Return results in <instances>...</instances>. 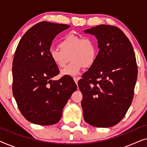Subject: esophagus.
Wrapping results in <instances>:
<instances>
[{
    "label": "esophagus",
    "mask_w": 147,
    "mask_h": 147,
    "mask_svg": "<svg viewBox=\"0 0 147 147\" xmlns=\"http://www.w3.org/2000/svg\"><path fill=\"white\" fill-rule=\"evenodd\" d=\"M80 79V78H76V77H74V82H75V83L77 84H78V80H79Z\"/></svg>",
    "instance_id": "esophagus-1"
}]
</instances>
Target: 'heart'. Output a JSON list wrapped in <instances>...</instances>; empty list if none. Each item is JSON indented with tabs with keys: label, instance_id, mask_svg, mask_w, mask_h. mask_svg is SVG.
<instances>
[{
	"label": "heart",
	"instance_id": "b5f03b06",
	"mask_svg": "<svg viewBox=\"0 0 147 147\" xmlns=\"http://www.w3.org/2000/svg\"><path fill=\"white\" fill-rule=\"evenodd\" d=\"M59 47L50 49L49 57L59 68L65 67L70 57L71 62L61 71L63 76H77L84 67H92L97 59L98 47L92 37L69 34L60 41Z\"/></svg>",
	"mask_w": 147,
	"mask_h": 147
}]
</instances>
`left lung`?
I'll use <instances>...</instances> for the list:
<instances>
[{
  "instance_id": "1",
  "label": "left lung",
  "mask_w": 147,
  "mask_h": 147,
  "mask_svg": "<svg viewBox=\"0 0 147 147\" xmlns=\"http://www.w3.org/2000/svg\"><path fill=\"white\" fill-rule=\"evenodd\" d=\"M95 35L99 51L95 63L78 82L85 121L110 127L124 117L134 97L137 65L133 47L119 28L101 25L84 31Z\"/></svg>"
}]
</instances>
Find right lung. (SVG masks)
<instances>
[{
  "label": "right lung",
  "mask_w": 147,
  "mask_h": 147,
  "mask_svg": "<svg viewBox=\"0 0 147 147\" xmlns=\"http://www.w3.org/2000/svg\"><path fill=\"white\" fill-rule=\"evenodd\" d=\"M69 25L42 21L20 40L13 61V94L20 112L28 121L51 125L59 121L62 110L77 86L71 78H51L59 69L49 57L55 36Z\"/></svg>",
  "instance_id": "right-lung-1"
}]
</instances>
